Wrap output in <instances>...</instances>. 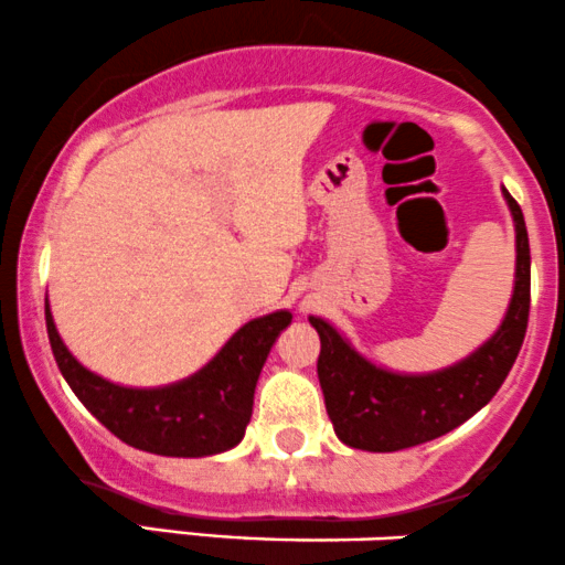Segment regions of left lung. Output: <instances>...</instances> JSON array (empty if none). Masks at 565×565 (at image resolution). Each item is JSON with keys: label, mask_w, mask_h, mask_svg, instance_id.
I'll return each instance as SVG.
<instances>
[{"label": "left lung", "mask_w": 565, "mask_h": 565, "mask_svg": "<svg viewBox=\"0 0 565 565\" xmlns=\"http://www.w3.org/2000/svg\"><path fill=\"white\" fill-rule=\"evenodd\" d=\"M515 227V280L500 328L460 362L430 373H396L360 354L322 317H309L320 335L317 375L335 436L351 449L399 452L439 439L473 417L500 391L519 356L532 301V254L521 205L502 188Z\"/></svg>", "instance_id": "1"}]
</instances>
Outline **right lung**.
Returning a JSON list of instances; mask_svg holds the SVG:
<instances>
[{
    "label": "right lung",
    "instance_id": "add662e5",
    "mask_svg": "<svg viewBox=\"0 0 565 565\" xmlns=\"http://www.w3.org/2000/svg\"><path fill=\"white\" fill-rule=\"evenodd\" d=\"M52 354L73 394L110 434L163 457H209L237 447L254 415V391L277 335L294 315L271 311L245 322L198 373L166 386L137 388L113 383L84 367L55 328L44 301Z\"/></svg>",
    "mask_w": 565,
    "mask_h": 565
}]
</instances>
